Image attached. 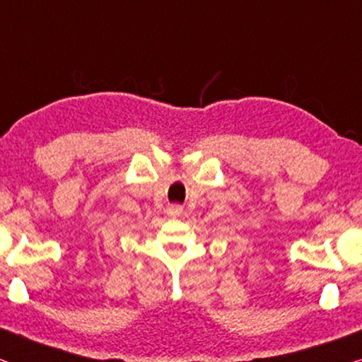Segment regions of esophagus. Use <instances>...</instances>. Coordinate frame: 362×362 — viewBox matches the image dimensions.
Listing matches in <instances>:
<instances>
[{
	"mask_svg": "<svg viewBox=\"0 0 362 362\" xmlns=\"http://www.w3.org/2000/svg\"><path fill=\"white\" fill-rule=\"evenodd\" d=\"M182 214V206L180 205H170L167 209V215H170V216H178Z\"/></svg>",
	"mask_w": 362,
	"mask_h": 362,
	"instance_id": "esophagus-1",
	"label": "esophagus"
}]
</instances>
